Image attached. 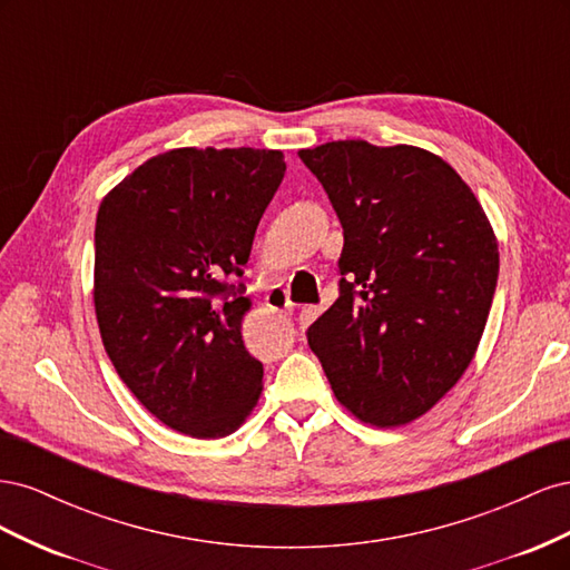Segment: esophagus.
Segmentation results:
<instances>
[{"mask_svg":"<svg viewBox=\"0 0 570 570\" xmlns=\"http://www.w3.org/2000/svg\"><path fill=\"white\" fill-rule=\"evenodd\" d=\"M266 306H268V308H273V312L285 314V316H292V312H295V306H292V302H289V297H287L285 287H281V285H273V287L268 289V295H266Z\"/></svg>","mask_w":570,"mask_h":570,"instance_id":"obj_1","label":"esophagus"}]
</instances>
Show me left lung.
<instances>
[{
	"label": "left lung",
	"instance_id": "obj_1",
	"mask_svg": "<svg viewBox=\"0 0 570 570\" xmlns=\"http://www.w3.org/2000/svg\"><path fill=\"white\" fill-rule=\"evenodd\" d=\"M285 176L275 149L183 147L137 166L101 199L95 312L101 342L140 404L189 438L245 423L264 366L243 342V275Z\"/></svg>",
	"mask_w": 570,
	"mask_h": 570
}]
</instances>
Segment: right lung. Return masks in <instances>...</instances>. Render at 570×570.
I'll return each mask as SVG.
<instances>
[{"instance_id": "right-lung-1", "label": "right lung", "mask_w": 570, "mask_h": 570, "mask_svg": "<svg viewBox=\"0 0 570 570\" xmlns=\"http://www.w3.org/2000/svg\"><path fill=\"white\" fill-rule=\"evenodd\" d=\"M299 159L342 223L340 297L306 331L340 404L377 428L433 409L469 368L499 275L490 220L421 147L325 142Z\"/></svg>"}]
</instances>
